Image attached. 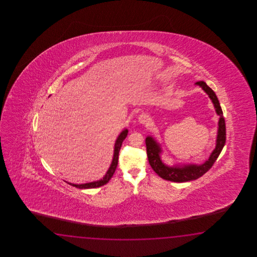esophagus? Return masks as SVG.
Here are the masks:
<instances>
[{"label": "esophagus", "instance_id": "esophagus-1", "mask_svg": "<svg viewBox=\"0 0 257 257\" xmlns=\"http://www.w3.org/2000/svg\"><path fill=\"white\" fill-rule=\"evenodd\" d=\"M139 122H140L141 124H148V123L150 122L149 115L144 114V113H142V114L139 115Z\"/></svg>", "mask_w": 257, "mask_h": 257}]
</instances>
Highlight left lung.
Returning a JSON list of instances; mask_svg holds the SVG:
<instances>
[{"label":"left lung","mask_w":257,"mask_h":257,"mask_svg":"<svg viewBox=\"0 0 257 257\" xmlns=\"http://www.w3.org/2000/svg\"><path fill=\"white\" fill-rule=\"evenodd\" d=\"M196 84L202 88L203 90L208 93L209 98L211 99L216 109V113L219 115L218 120V135L216 141V148L210 154L208 161L202 164H183L176 166H168L164 164L161 159L160 153H162V149L159 143L153 139V137L146 138V148L149 163L151 164L153 171L157 175L165 180L183 183L188 181L196 180L206 174L208 170L212 167L214 163L218 159V155L221 153L225 142H226V126L224 120L223 113L218 102V97L213 90L207 85V83L203 81L196 82Z\"/></svg>","instance_id":"obj_1"}]
</instances>
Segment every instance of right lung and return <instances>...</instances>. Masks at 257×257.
<instances>
[{
	"instance_id": "1",
	"label": "right lung",
	"mask_w": 257,
	"mask_h": 257,
	"mask_svg": "<svg viewBox=\"0 0 257 257\" xmlns=\"http://www.w3.org/2000/svg\"><path fill=\"white\" fill-rule=\"evenodd\" d=\"M127 130H124L119 134V136L117 137L116 141H115V148H114V156H113V160L112 163L110 165L109 169L106 172V174L104 175V177L99 181H94V182H91V183H86V184H82V185H75V184H71V183H68L69 185L74 186L76 188H80V189H88V188H95V187H99V186H104L106 183H108V181L111 179V177L114 175L116 166H117V163H118V154H119V151H120L121 146H122V142L126 139L127 136Z\"/></svg>"
}]
</instances>
